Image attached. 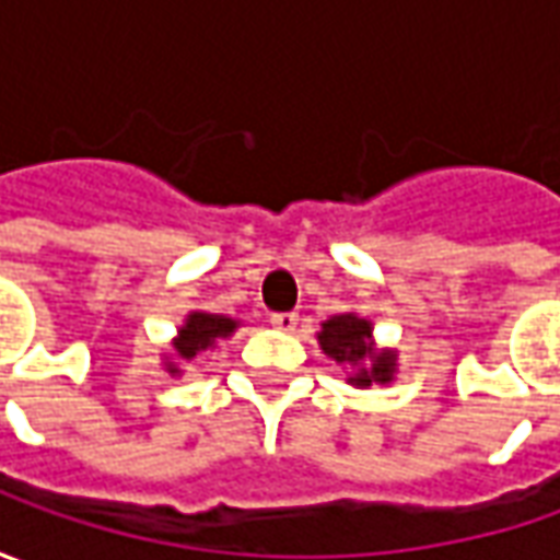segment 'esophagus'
Returning a JSON list of instances; mask_svg holds the SVG:
<instances>
[{"label":"esophagus","mask_w":560,"mask_h":560,"mask_svg":"<svg viewBox=\"0 0 560 560\" xmlns=\"http://www.w3.org/2000/svg\"><path fill=\"white\" fill-rule=\"evenodd\" d=\"M270 324H273L277 330H283V334H295V327H299V314L295 312L270 314Z\"/></svg>","instance_id":"esophagus-1"}]
</instances>
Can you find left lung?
<instances>
[{"mask_svg":"<svg viewBox=\"0 0 560 560\" xmlns=\"http://www.w3.org/2000/svg\"><path fill=\"white\" fill-rule=\"evenodd\" d=\"M374 327L371 320L358 314H336L330 320L320 324L317 342L324 355L334 358L336 364L352 368L349 383L352 386H374V383H393L396 376V352L389 349H374Z\"/></svg>","mask_w":560,"mask_h":560,"instance_id":"8db88e82","label":"left lung"}]
</instances>
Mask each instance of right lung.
Returning a JSON list of instances; mask_svg holds the SVG:
<instances>
[{"instance_id":"add662e5","label":"right lung","mask_w":560,"mask_h":560,"mask_svg":"<svg viewBox=\"0 0 560 560\" xmlns=\"http://www.w3.org/2000/svg\"><path fill=\"white\" fill-rule=\"evenodd\" d=\"M236 327H240V320H233L226 314H186V324L177 330V339H174V355H177V361H164L167 374H180V361H192V358H199L208 349H214L218 339H226Z\"/></svg>"}]
</instances>
